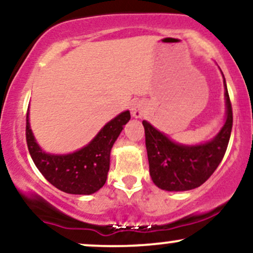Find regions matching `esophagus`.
<instances>
[{"label": "esophagus", "mask_w": 253, "mask_h": 253, "mask_svg": "<svg viewBox=\"0 0 253 253\" xmlns=\"http://www.w3.org/2000/svg\"><path fill=\"white\" fill-rule=\"evenodd\" d=\"M145 104L143 102H140V101H136V102L133 103L132 106V115L134 118H141L144 115L145 113Z\"/></svg>", "instance_id": "34e87169"}]
</instances>
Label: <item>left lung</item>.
I'll return each instance as SVG.
<instances>
[{"label": "left lung", "instance_id": "obj_1", "mask_svg": "<svg viewBox=\"0 0 253 253\" xmlns=\"http://www.w3.org/2000/svg\"><path fill=\"white\" fill-rule=\"evenodd\" d=\"M226 123L213 140L185 146L170 140L147 121H143L150 175L158 188L168 191L195 189L207 181L221 163L227 150L233 113L225 78Z\"/></svg>", "mask_w": 253, "mask_h": 253}]
</instances>
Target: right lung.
Returning a JSON list of instances; mask_svg holds the SVG:
<instances>
[{
    "label": "right lung",
    "instance_id": "add662e5",
    "mask_svg": "<svg viewBox=\"0 0 253 253\" xmlns=\"http://www.w3.org/2000/svg\"><path fill=\"white\" fill-rule=\"evenodd\" d=\"M128 110L110 120L83 149L69 155H50L40 149L26 117V141L36 167L59 190L75 195H89L103 187L109 171L110 150L124 125L128 123Z\"/></svg>",
    "mask_w": 253,
    "mask_h": 253
}]
</instances>
